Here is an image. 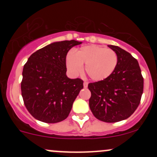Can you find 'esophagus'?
I'll return each instance as SVG.
<instances>
[{
	"instance_id": "1",
	"label": "esophagus",
	"mask_w": 157,
	"mask_h": 157,
	"mask_svg": "<svg viewBox=\"0 0 157 157\" xmlns=\"http://www.w3.org/2000/svg\"><path fill=\"white\" fill-rule=\"evenodd\" d=\"M83 86H84L85 88L87 87V86H88V83H87V82H86V81L83 82Z\"/></svg>"
}]
</instances>
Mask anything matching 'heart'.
Returning <instances> with one entry per match:
<instances>
[{
  "instance_id": "1",
  "label": "heart",
  "mask_w": 157,
  "mask_h": 157,
  "mask_svg": "<svg viewBox=\"0 0 157 157\" xmlns=\"http://www.w3.org/2000/svg\"><path fill=\"white\" fill-rule=\"evenodd\" d=\"M118 64V56L111 48L99 45H86L66 57V65L71 74H78L85 65L86 74L94 81L108 78Z\"/></svg>"
}]
</instances>
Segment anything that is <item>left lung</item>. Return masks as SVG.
Listing matches in <instances>:
<instances>
[{
    "label": "left lung",
    "mask_w": 157,
    "mask_h": 157,
    "mask_svg": "<svg viewBox=\"0 0 157 157\" xmlns=\"http://www.w3.org/2000/svg\"><path fill=\"white\" fill-rule=\"evenodd\" d=\"M118 56V64L108 78L88 84L90 108L97 119L109 123L127 119L140 104L144 78L137 60L124 49L109 45Z\"/></svg>",
    "instance_id": "8db88e82"
}]
</instances>
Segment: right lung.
I'll list each match as a JSON object with an SVG mask.
<instances>
[{"label": "right lung", "instance_id": "1", "mask_svg": "<svg viewBox=\"0 0 157 157\" xmlns=\"http://www.w3.org/2000/svg\"><path fill=\"white\" fill-rule=\"evenodd\" d=\"M81 43L75 40L53 42L28 58L23 70L21 93L25 106L36 119L58 123L69 115L83 81L67 77L66 56L72 47Z\"/></svg>", "mask_w": 157, "mask_h": 157}]
</instances>
